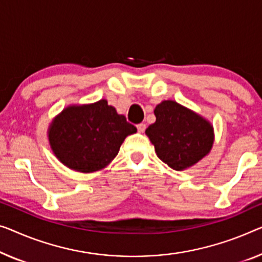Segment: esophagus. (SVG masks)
Returning <instances> with one entry per match:
<instances>
[{
	"label": "esophagus",
	"instance_id": "34e87169",
	"mask_svg": "<svg viewBox=\"0 0 262 262\" xmlns=\"http://www.w3.org/2000/svg\"><path fill=\"white\" fill-rule=\"evenodd\" d=\"M136 128H138L139 133H143L144 130H146V124H144V123H139V124H136Z\"/></svg>",
	"mask_w": 262,
	"mask_h": 262
}]
</instances>
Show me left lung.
<instances>
[{
    "mask_svg": "<svg viewBox=\"0 0 262 262\" xmlns=\"http://www.w3.org/2000/svg\"><path fill=\"white\" fill-rule=\"evenodd\" d=\"M156 121L146 129L156 155L175 170L195 165L212 149L213 127L196 113L175 101H163L154 109Z\"/></svg>",
    "mask_w": 262,
    "mask_h": 262,
    "instance_id": "8db88e82",
    "label": "left lung"
}]
</instances>
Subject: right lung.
<instances>
[{
  "instance_id": "add662e5",
  "label": "right lung",
  "mask_w": 262,
  "mask_h": 262,
  "mask_svg": "<svg viewBox=\"0 0 262 262\" xmlns=\"http://www.w3.org/2000/svg\"><path fill=\"white\" fill-rule=\"evenodd\" d=\"M136 128L106 100L66 108L49 127L54 154L69 168L92 173L107 166Z\"/></svg>"
}]
</instances>
